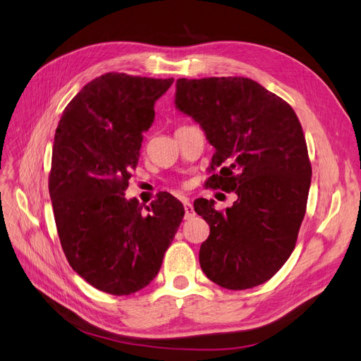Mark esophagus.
<instances>
[{
	"mask_svg": "<svg viewBox=\"0 0 361 361\" xmlns=\"http://www.w3.org/2000/svg\"><path fill=\"white\" fill-rule=\"evenodd\" d=\"M183 209H185V218H192L194 215H195V212H194V207H192V204L190 203V200L188 199H183Z\"/></svg>",
	"mask_w": 361,
	"mask_h": 361,
	"instance_id": "34e87169",
	"label": "esophagus"
}]
</instances>
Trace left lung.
Segmentation results:
<instances>
[{
	"mask_svg": "<svg viewBox=\"0 0 361 361\" xmlns=\"http://www.w3.org/2000/svg\"><path fill=\"white\" fill-rule=\"evenodd\" d=\"M174 105L197 122L215 147L211 188L235 191L224 212L197 199L194 211L209 224L200 267L218 286L262 285L285 265L307 204L312 166L292 106L243 76L176 81Z\"/></svg>",
	"mask_w": 361,
	"mask_h": 361,
	"instance_id": "1",
	"label": "left lung"
}]
</instances>
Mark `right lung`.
Masks as SVG:
<instances>
[{
    "label": "right lung",
    "instance_id": "1",
    "mask_svg": "<svg viewBox=\"0 0 361 361\" xmlns=\"http://www.w3.org/2000/svg\"><path fill=\"white\" fill-rule=\"evenodd\" d=\"M173 78L105 73L64 108L52 147L49 195L64 255L96 289L130 295L161 268L185 209L171 194L146 207L126 199L143 133Z\"/></svg>",
    "mask_w": 361,
    "mask_h": 361
}]
</instances>
